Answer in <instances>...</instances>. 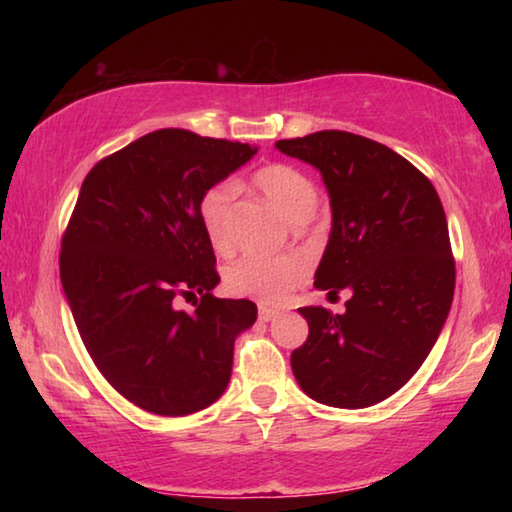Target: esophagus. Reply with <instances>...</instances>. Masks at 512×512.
I'll return each mask as SVG.
<instances>
[{
	"instance_id": "34e87169",
	"label": "esophagus",
	"mask_w": 512,
	"mask_h": 512,
	"mask_svg": "<svg viewBox=\"0 0 512 512\" xmlns=\"http://www.w3.org/2000/svg\"><path fill=\"white\" fill-rule=\"evenodd\" d=\"M277 314H280V311L273 309V307H266V305L259 307V320H264V323H268V320H273Z\"/></svg>"
}]
</instances>
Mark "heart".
<instances>
[{"label":"heart","mask_w":512,"mask_h":512,"mask_svg":"<svg viewBox=\"0 0 512 512\" xmlns=\"http://www.w3.org/2000/svg\"><path fill=\"white\" fill-rule=\"evenodd\" d=\"M253 185L293 223L309 219L318 205L316 185L311 183L307 173L291 164H266L253 173ZM232 198H235L232 185L219 183L205 189L198 201V221L210 246L221 255H228L235 248ZM305 275L307 262L300 255H248L225 271V287L235 296L280 302L296 284L305 280Z\"/></svg>","instance_id":"b5f03b06"}]
</instances>
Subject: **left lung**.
I'll return each mask as SVG.
<instances>
[{
	"instance_id": "obj_1",
	"label": "left lung",
	"mask_w": 512,
	"mask_h": 512,
	"mask_svg": "<svg viewBox=\"0 0 512 512\" xmlns=\"http://www.w3.org/2000/svg\"><path fill=\"white\" fill-rule=\"evenodd\" d=\"M323 176L332 232L314 287L350 289L345 314L300 307L309 336L291 354L302 391L336 409H366L427 359L454 298L456 266L431 180L388 146L345 131L275 142Z\"/></svg>"
}]
</instances>
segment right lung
Returning <instances> with one entry per match:
<instances>
[{
  "label": "right lung",
  "instance_id": "right-lung-1",
  "mask_svg": "<svg viewBox=\"0 0 512 512\" xmlns=\"http://www.w3.org/2000/svg\"><path fill=\"white\" fill-rule=\"evenodd\" d=\"M255 146L162 128L99 160L83 180L60 244V282L85 350L108 384L155 415L219 400L250 300L214 298L216 257L198 221L205 189ZM202 296L192 315L178 295Z\"/></svg>",
  "mask_w": 512,
  "mask_h": 512
}]
</instances>
